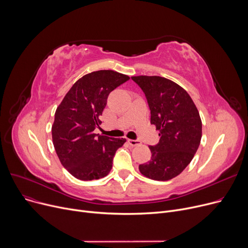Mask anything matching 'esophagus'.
<instances>
[{
	"instance_id": "obj_1",
	"label": "esophagus",
	"mask_w": 248,
	"mask_h": 248,
	"mask_svg": "<svg viewBox=\"0 0 248 248\" xmlns=\"http://www.w3.org/2000/svg\"><path fill=\"white\" fill-rule=\"evenodd\" d=\"M128 142L129 144L131 145V146H138V145H140V141L139 140H132V139H128Z\"/></svg>"
}]
</instances>
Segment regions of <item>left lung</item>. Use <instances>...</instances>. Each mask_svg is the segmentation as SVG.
Listing matches in <instances>:
<instances>
[{
	"label": "left lung",
	"instance_id": "left-lung-1",
	"mask_svg": "<svg viewBox=\"0 0 248 248\" xmlns=\"http://www.w3.org/2000/svg\"><path fill=\"white\" fill-rule=\"evenodd\" d=\"M145 94L151 113V124L159 130L160 140L149 146L151 159L140 164L144 176L170 180L186 168L196 153L202 123L189 94L176 83L159 76L131 77Z\"/></svg>",
	"mask_w": 248,
	"mask_h": 248
}]
</instances>
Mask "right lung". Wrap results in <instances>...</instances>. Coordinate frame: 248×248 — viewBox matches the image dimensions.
<instances>
[{
    "label": "right lung",
    "instance_id": "right-lung-1",
    "mask_svg": "<svg viewBox=\"0 0 248 248\" xmlns=\"http://www.w3.org/2000/svg\"><path fill=\"white\" fill-rule=\"evenodd\" d=\"M112 70L92 72L80 78L55 113L52 138L62 165L77 179L103 178L112 169L114 155L126 142L95 134L109 94L128 81Z\"/></svg>",
    "mask_w": 248,
    "mask_h": 248
}]
</instances>
